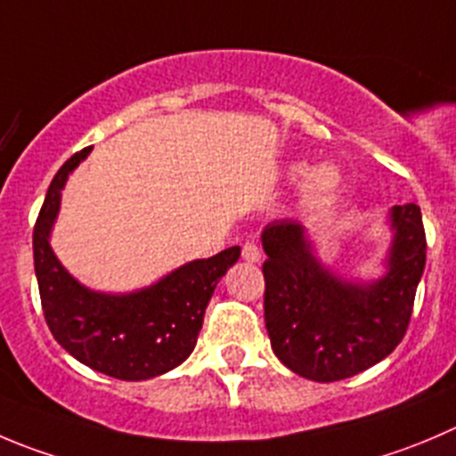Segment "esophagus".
Here are the masks:
<instances>
[{"label": "esophagus", "mask_w": 456, "mask_h": 456, "mask_svg": "<svg viewBox=\"0 0 456 456\" xmlns=\"http://www.w3.org/2000/svg\"><path fill=\"white\" fill-rule=\"evenodd\" d=\"M241 257L246 259V262H259L262 259V250H259L257 244H253V241H246L244 248H241Z\"/></svg>", "instance_id": "esophagus-1"}]
</instances>
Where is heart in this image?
<instances>
[{
    "label": "heart",
    "instance_id": "heart-1",
    "mask_svg": "<svg viewBox=\"0 0 456 456\" xmlns=\"http://www.w3.org/2000/svg\"><path fill=\"white\" fill-rule=\"evenodd\" d=\"M290 176L293 179H306L305 190L309 194H331L340 185V175L333 166H320L314 172H309V166L297 163V166L290 167Z\"/></svg>",
    "mask_w": 456,
    "mask_h": 456
}]
</instances>
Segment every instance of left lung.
Returning <instances> with one entry per match:
<instances>
[{
    "instance_id": "left-lung-1",
    "label": "left lung",
    "mask_w": 456,
    "mask_h": 456,
    "mask_svg": "<svg viewBox=\"0 0 456 456\" xmlns=\"http://www.w3.org/2000/svg\"><path fill=\"white\" fill-rule=\"evenodd\" d=\"M394 240L387 273L346 281L324 268L293 219L264 228V320L275 355L318 383L349 379L387 358L407 331L426 268V231L416 203L389 210Z\"/></svg>"
}]
</instances>
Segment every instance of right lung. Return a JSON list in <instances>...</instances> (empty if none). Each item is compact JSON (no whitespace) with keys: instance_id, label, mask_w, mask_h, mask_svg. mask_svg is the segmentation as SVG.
Segmentation results:
<instances>
[{"instance_id":"obj_1","label":"right lung","mask_w":456,"mask_h":456,"mask_svg":"<svg viewBox=\"0 0 456 456\" xmlns=\"http://www.w3.org/2000/svg\"><path fill=\"white\" fill-rule=\"evenodd\" d=\"M91 147L73 154L53 176L33 231L42 311L55 340L82 365L118 380H147L175 370L192 354L203 314L240 246L194 259L134 293H98L69 275L51 248V228L69 175Z\"/></svg>"}]
</instances>
